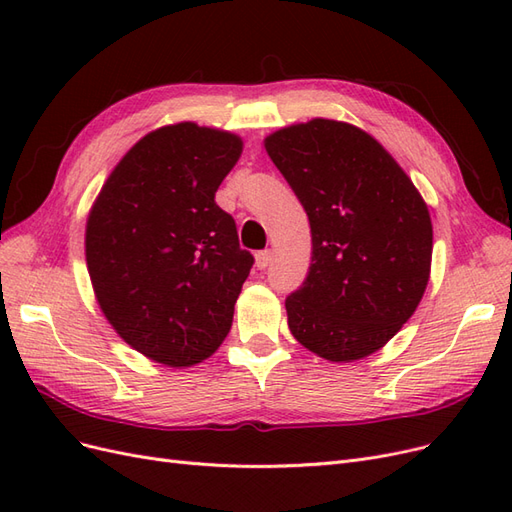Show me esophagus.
<instances>
[{
	"mask_svg": "<svg viewBox=\"0 0 512 512\" xmlns=\"http://www.w3.org/2000/svg\"><path fill=\"white\" fill-rule=\"evenodd\" d=\"M271 258H273V252L271 250H262L256 254V267L258 269H267L271 265Z\"/></svg>",
	"mask_w": 512,
	"mask_h": 512,
	"instance_id": "34e87169",
	"label": "esophagus"
}]
</instances>
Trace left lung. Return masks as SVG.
I'll return each instance as SVG.
<instances>
[{"label":"left lung","mask_w":512,"mask_h":512,"mask_svg":"<svg viewBox=\"0 0 512 512\" xmlns=\"http://www.w3.org/2000/svg\"><path fill=\"white\" fill-rule=\"evenodd\" d=\"M265 147L312 228V265L286 297L290 333L322 359H363L423 299L433 245L425 200L350 123L312 119L271 134Z\"/></svg>","instance_id":"8db88e82"}]
</instances>
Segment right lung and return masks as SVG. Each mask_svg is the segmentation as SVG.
<instances>
[{
	"label": "right lung",
	"instance_id": "obj_1",
	"mask_svg": "<svg viewBox=\"0 0 512 512\" xmlns=\"http://www.w3.org/2000/svg\"><path fill=\"white\" fill-rule=\"evenodd\" d=\"M241 138L196 123L141 138L89 213L85 254L113 329L149 359L188 367L218 350L254 256L215 203Z\"/></svg>",
	"mask_w": 512,
	"mask_h": 512
}]
</instances>
